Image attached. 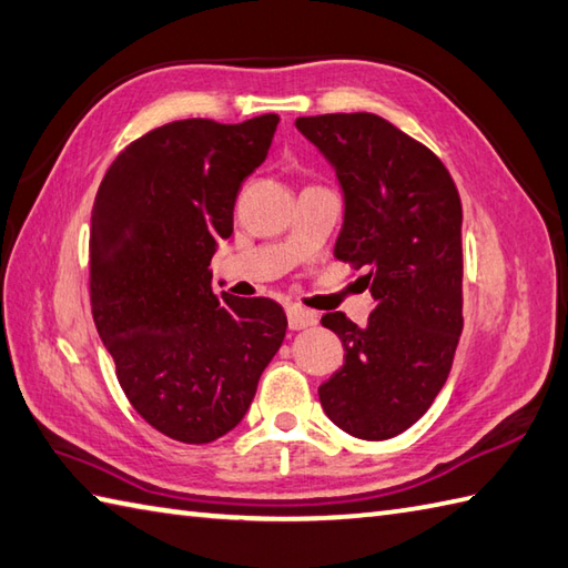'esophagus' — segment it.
<instances>
[{
    "label": "esophagus",
    "instance_id": "obj_1",
    "mask_svg": "<svg viewBox=\"0 0 568 568\" xmlns=\"http://www.w3.org/2000/svg\"><path fill=\"white\" fill-rule=\"evenodd\" d=\"M286 318H288V328L292 331H304V328H311L318 323V316L314 314V311L296 306V304L286 306Z\"/></svg>",
    "mask_w": 568,
    "mask_h": 568
}]
</instances>
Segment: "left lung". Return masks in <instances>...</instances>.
<instances>
[{
	"instance_id": "left-lung-1",
	"label": "left lung",
	"mask_w": 568,
	"mask_h": 568,
	"mask_svg": "<svg viewBox=\"0 0 568 568\" xmlns=\"http://www.w3.org/2000/svg\"><path fill=\"white\" fill-rule=\"evenodd\" d=\"M331 161L345 217L335 257L367 267L375 311L357 326L343 311L321 323L343 341L338 373L318 387L345 434L382 442L432 407L463 331V207L432 149L369 112L298 118Z\"/></svg>"
}]
</instances>
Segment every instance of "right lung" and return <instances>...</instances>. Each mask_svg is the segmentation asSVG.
I'll list each match as a JSON object with an SVG mask.
<instances>
[{
  "label": "right lung",
  "instance_id": "1",
  "mask_svg": "<svg viewBox=\"0 0 568 568\" xmlns=\"http://www.w3.org/2000/svg\"><path fill=\"white\" fill-rule=\"evenodd\" d=\"M276 124L260 114L156 126L112 161L92 205V318L132 407L183 444L235 429L284 341L276 301L217 296L207 270Z\"/></svg>",
  "mask_w": 568,
  "mask_h": 568
}]
</instances>
